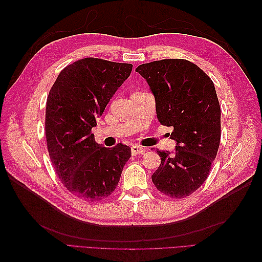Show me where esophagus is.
Instances as JSON below:
<instances>
[{
    "label": "esophagus",
    "mask_w": 262,
    "mask_h": 262,
    "mask_svg": "<svg viewBox=\"0 0 262 262\" xmlns=\"http://www.w3.org/2000/svg\"><path fill=\"white\" fill-rule=\"evenodd\" d=\"M131 153H132L133 155L143 154V153H144V148L139 146V145H132V146H131Z\"/></svg>",
    "instance_id": "esophagus-1"
}]
</instances>
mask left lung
<instances>
[{
	"label": "left lung",
	"mask_w": 262,
	"mask_h": 262,
	"mask_svg": "<svg viewBox=\"0 0 262 262\" xmlns=\"http://www.w3.org/2000/svg\"><path fill=\"white\" fill-rule=\"evenodd\" d=\"M137 72L148 83L158 121L172 126L177 142L173 154L157 150L161 165L152 180L158 191L182 199L208 178L221 140V108L215 87L207 73L185 59L144 63Z\"/></svg>",
	"instance_id": "left-lung-1"
}]
</instances>
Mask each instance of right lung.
I'll use <instances>...</instances> for the list:
<instances>
[{
	"label": "right lung",
	"instance_id": "right-lung-1",
	"mask_svg": "<svg viewBox=\"0 0 262 262\" xmlns=\"http://www.w3.org/2000/svg\"><path fill=\"white\" fill-rule=\"evenodd\" d=\"M132 64L84 58L63 69L47 98L46 140L62 185L77 199L101 201L120 180L131 148L99 146L92 132Z\"/></svg>",
	"mask_w": 262,
	"mask_h": 262
}]
</instances>
